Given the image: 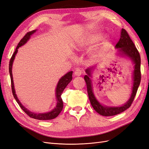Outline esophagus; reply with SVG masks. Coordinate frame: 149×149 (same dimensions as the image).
<instances>
[{"instance_id": "34e87169", "label": "esophagus", "mask_w": 149, "mask_h": 149, "mask_svg": "<svg viewBox=\"0 0 149 149\" xmlns=\"http://www.w3.org/2000/svg\"><path fill=\"white\" fill-rule=\"evenodd\" d=\"M81 74V70L80 69H76L74 71V75L75 76H80Z\"/></svg>"}]
</instances>
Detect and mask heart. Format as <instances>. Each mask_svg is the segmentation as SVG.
<instances>
[{"label": "heart", "instance_id": "b5f03b06", "mask_svg": "<svg viewBox=\"0 0 149 149\" xmlns=\"http://www.w3.org/2000/svg\"><path fill=\"white\" fill-rule=\"evenodd\" d=\"M101 38V35L99 33H94L89 36V37L86 40V43L89 45H93L96 43ZM100 52H96L94 53V56H97Z\"/></svg>", "mask_w": 149, "mask_h": 149}]
</instances>
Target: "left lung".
<instances>
[{"label":"left lung","instance_id":"obj_1","mask_svg":"<svg viewBox=\"0 0 149 149\" xmlns=\"http://www.w3.org/2000/svg\"><path fill=\"white\" fill-rule=\"evenodd\" d=\"M116 48H119V52L121 55L129 57L134 64V70L133 72V86L131 96L128 101L125 104L118 107H108L102 106L98 102L93 91L91 79V72L93 68H90L86 70L87 75H85L84 79L86 83L88 97L91 106L98 114L103 116H115L124 112L131 106L134 99L136 95L138 88L141 80V56L134 43L130 39L128 33L125 29L121 30L120 38L119 42L116 45Z\"/></svg>","mask_w":149,"mask_h":149}]
</instances>
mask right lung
I'll use <instances>...</instances> for the list:
<instances>
[{
  "mask_svg": "<svg viewBox=\"0 0 149 149\" xmlns=\"http://www.w3.org/2000/svg\"><path fill=\"white\" fill-rule=\"evenodd\" d=\"M36 30H32L26 33V35L24 36V37L21 39L19 44L17 45V47L15 49V50L10 58V60L9 62V73H10V79H11L12 91L13 93V97H14L15 100H16L17 103L19 104V105L21 107V109L23 110L29 117H30V118L35 119H38V120H51V119L56 118V117L59 115V114L63 109V103L61 96L63 93V91H64V89L67 86V85L72 80V74H73V71H70L68 73H67L63 76H62L61 79L59 80L55 90L56 91L55 94H56V102H57L56 105L52 111H51L50 112H46V113H39V114L34 113V112H31L26 109V108H25L23 105L22 104L21 102L19 100V99H18L17 94H15L14 84H13L12 69V65H13V60H14L15 56L18 52V48L22 46H23L25 43L27 42V41L30 38V36L32 34H33L36 31Z\"/></svg>",
  "mask_w": 149,
  "mask_h": 149,
  "instance_id": "right-lung-1",
  "label": "right lung"
}]
</instances>
